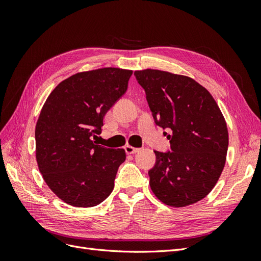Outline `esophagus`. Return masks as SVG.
Masks as SVG:
<instances>
[{
	"mask_svg": "<svg viewBox=\"0 0 261 261\" xmlns=\"http://www.w3.org/2000/svg\"><path fill=\"white\" fill-rule=\"evenodd\" d=\"M138 148H135V147H132V146H129V145H127L125 147V151H126V153L127 154H134V153H136V152H138Z\"/></svg>",
	"mask_w": 261,
	"mask_h": 261,
	"instance_id": "obj_1",
	"label": "esophagus"
}]
</instances>
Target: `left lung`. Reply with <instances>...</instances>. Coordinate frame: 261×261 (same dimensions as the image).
Masks as SVG:
<instances>
[{"mask_svg": "<svg viewBox=\"0 0 261 261\" xmlns=\"http://www.w3.org/2000/svg\"><path fill=\"white\" fill-rule=\"evenodd\" d=\"M138 84L171 151H155L148 172L156 198L185 207L204 198L223 171L228 147L224 117L210 92L193 78L158 69L136 70Z\"/></svg>", "mask_w": 261, "mask_h": 261, "instance_id": "obj_1", "label": "left lung"}]
</instances>
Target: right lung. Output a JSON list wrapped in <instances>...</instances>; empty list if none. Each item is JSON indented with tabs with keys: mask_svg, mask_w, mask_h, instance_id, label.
Instances as JSON below:
<instances>
[{
	"mask_svg": "<svg viewBox=\"0 0 261 261\" xmlns=\"http://www.w3.org/2000/svg\"><path fill=\"white\" fill-rule=\"evenodd\" d=\"M133 70L105 67L60 83L36 125L39 171L51 191L74 207H94L114 188L124 149L96 145L103 117L127 90Z\"/></svg>",
	"mask_w": 261,
	"mask_h": 261,
	"instance_id": "obj_1",
	"label": "right lung"
}]
</instances>
